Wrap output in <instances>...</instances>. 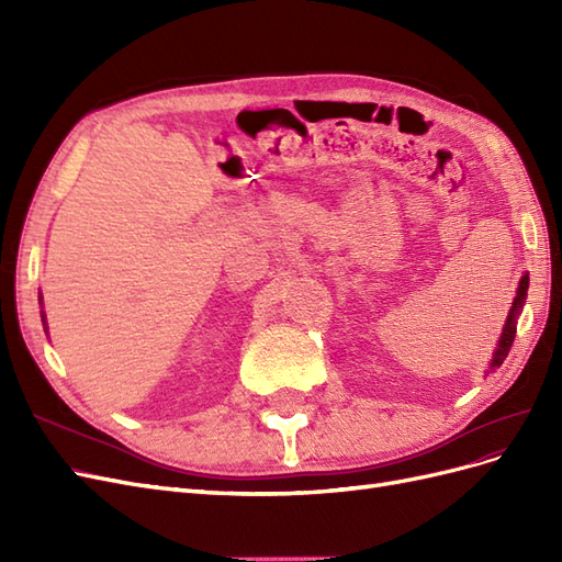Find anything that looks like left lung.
Listing matches in <instances>:
<instances>
[{
	"label": "left lung",
	"mask_w": 562,
	"mask_h": 562,
	"mask_svg": "<svg viewBox=\"0 0 562 562\" xmlns=\"http://www.w3.org/2000/svg\"><path fill=\"white\" fill-rule=\"evenodd\" d=\"M527 285H530V277L522 274L520 283H518V293H516V300H514V307L512 312H508V318H506V326L502 330V337L497 342V349L495 353H492V361H490V370H495L504 363V359L508 356V349H512L514 345V337H516V321L522 312V304H525V297H527Z\"/></svg>",
	"instance_id": "obj_1"
}]
</instances>
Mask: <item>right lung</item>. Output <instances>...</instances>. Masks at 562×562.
<instances>
[{"mask_svg": "<svg viewBox=\"0 0 562 562\" xmlns=\"http://www.w3.org/2000/svg\"><path fill=\"white\" fill-rule=\"evenodd\" d=\"M42 321H44V316H42Z\"/></svg>", "mask_w": 562, "mask_h": 562, "instance_id": "1", "label": "right lung"}]
</instances>
